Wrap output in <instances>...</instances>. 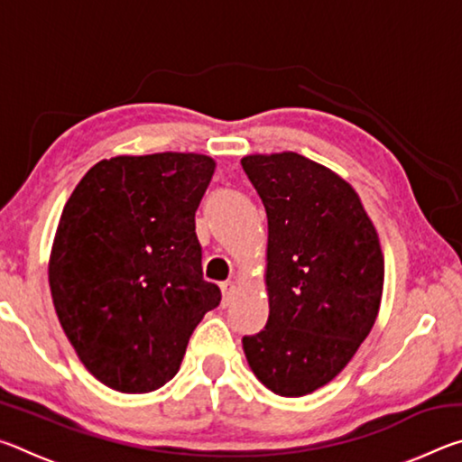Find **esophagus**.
<instances>
[{
    "label": "esophagus",
    "instance_id": "obj_1",
    "mask_svg": "<svg viewBox=\"0 0 462 462\" xmlns=\"http://www.w3.org/2000/svg\"><path fill=\"white\" fill-rule=\"evenodd\" d=\"M220 289H222V295H224V306H228V303L232 301L234 293H236V283H234V281H224Z\"/></svg>",
    "mask_w": 462,
    "mask_h": 462
}]
</instances>
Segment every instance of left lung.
Here are the masks:
<instances>
[{
	"label": "left lung",
	"mask_w": 462,
	"mask_h": 462,
	"mask_svg": "<svg viewBox=\"0 0 462 462\" xmlns=\"http://www.w3.org/2000/svg\"><path fill=\"white\" fill-rule=\"evenodd\" d=\"M267 212L269 319L242 338L264 387L301 397L338 374L377 319L385 261L342 177L297 152L240 161Z\"/></svg>",
	"instance_id": "obj_1"
}]
</instances>
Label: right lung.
I'll return each instance as SVG.
<instances>
[{
    "mask_svg": "<svg viewBox=\"0 0 462 462\" xmlns=\"http://www.w3.org/2000/svg\"><path fill=\"white\" fill-rule=\"evenodd\" d=\"M214 169L193 152L114 156L65 203L49 263L52 303L77 356L107 387L165 385L195 326L220 306L195 234Z\"/></svg>",
    "mask_w": 462,
    "mask_h": 462,
    "instance_id": "obj_1",
    "label": "right lung"
}]
</instances>
